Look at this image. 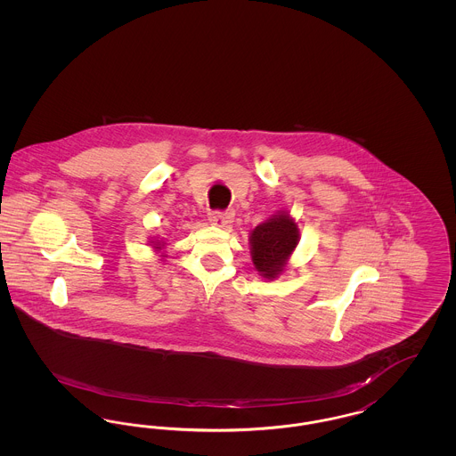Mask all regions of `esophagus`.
Returning a JSON list of instances; mask_svg holds the SVG:
<instances>
[{
    "mask_svg": "<svg viewBox=\"0 0 456 456\" xmlns=\"http://www.w3.org/2000/svg\"><path fill=\"white\" fill-rule=\"evenodd\" d=\"M210 222H212L214 225H217V227H225L227 224L232 222V214H231V212H220V210H216V212L210 214Z\"/></svg>",
    "mask_w": 456,
    "mask_h": 456,
    "instance_id": "esophagus-1",
    "label": "esophagus"
}]
</instances>
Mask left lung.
Listing matches in <instances>:
<instances>
[{
  "instance_id": "obj_1",
  "label": "left lung",
  "mask_w": 456,
  "mask_h": 456,
  "mask_svg": "<svg viewBox=\"0 0 456 456\" xmlns=\"http://www.w3.org/2000/svg\"><path fill=\"white\" fill-rule=\"evenodd\" d=\"M299 229L289 216L266 220L251 232V258L255 268L266 279H275L296 249Z\"/></svg>"
}]
</instances>
